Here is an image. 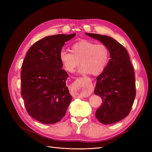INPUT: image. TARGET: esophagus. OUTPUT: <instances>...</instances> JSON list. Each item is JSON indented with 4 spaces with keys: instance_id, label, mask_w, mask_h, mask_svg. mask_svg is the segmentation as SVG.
Segmentation results:
<instances>
[{
    "instance_id": "esophagus-1",
    "label": "esophagus",
    "mask_w": 152,
    "mask_h": 152,
    "mask_svg": "<svg viewBox=\"0 0 152 152\" xmlns=\"http://www.w3.org/2000/svg\"><path fill=\"white\" fill-rule=\"evenodd\" d=\"M81 89L82 90V94H86V93H88L89 92V88H86V87H83V86H81V87H80ZM83 96V95H81Z\"/></svg>"
}]
</instances>
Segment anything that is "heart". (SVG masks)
<instances>
[{
    "instance_id": "b5f03b06",
    "label": "heart",
    "mask_w": 152,
    "mask_h": 152,
    "mask_svg": "<svg viewBox=\"0 0 152 152\" xmlns=\"http://www.w3.org/2000/svg\"><path fill=\"white\" fill-rule=\"evenodd\" d=\"M110 53L106 45L96 44L88 40H82L72 44L71 52L61 50L59 59L67 71L73 73L79 65V74H91L96 76L100 74L107 66Z\"/></svg>"
}]
</instances>
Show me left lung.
<instances>
[{
	"label": "left lung",
	"mask_w": 152,
	"mask_h": 152,
	"mask_svg": "<svg viewBox=\"0 0 152 152\" xmlns=\"http://www.w3.org/2000/svg\"><path fill=\"white\" fill-rule=\"evenodd\" d=\"M107 46L110 59L97 77L94 94L102 98L95 117L104 124L117 123L130 113L135 97L134 71L127 50L108 36L85 33Z\"/></svg>",
	"instance_id": "8db88e82"
}]
</instances>
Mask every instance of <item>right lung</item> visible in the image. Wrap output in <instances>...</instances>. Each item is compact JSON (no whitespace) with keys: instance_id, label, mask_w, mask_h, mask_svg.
<instances>
[{"instance_id":"add662e5","label":"right lung","mask_w":152,"mask_h":152,"mask_svg":"<svg viewBox=\"0 0 152 152\" xmlns=\"http://www.w3.org/2000/svg\"><path fill=\"white\" fill-rule=\"evenodd\" d=\"M71 34L47 36L28 50L21 66V96L28 114L44 124H54L65 116L71 101L66 81L68 75L59 59Z\"/></svg>"}]
</instances>
